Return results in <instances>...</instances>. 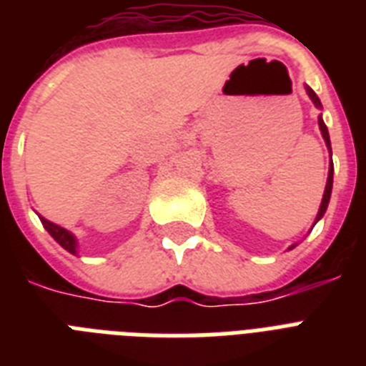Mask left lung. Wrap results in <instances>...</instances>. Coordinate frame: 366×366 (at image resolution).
I'll return each instance as SVG.
<instances>
[{
    "instance_id": "obj_1",
    "label": "left lung",
    "mask_w": 366,
    "mask_h": 366,
    "mask_svg": "<svg viewBox=\"0 0 366 366\" xmlns=\"http://www.w3.org/2000/svg\"><path fill=\"white\" fill-rule=\"evenodd\" d=\"M306 93L307 97L312 99V102L315 104V108H323L321 106V100H319V97L315 93H313V89L312 87H306ZM319 129H321V134H323V140L325 144H327V148H329V154H330V163H329V178H327V186H325V194H323V201H321V207H319V212H317V217H315V222H313V226L323 218L325 211H327V207H329V201H330V194H332V174H335V165H332V148H330V137H329V129H327V125H325L323 122V117L319 116ZM296 243L295 244H290L289 250L290 249H295Z\"/></svg>"
}]
</instances>
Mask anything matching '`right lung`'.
<instances>
[{
    "instance_id": "right-lung-1",
    "label": "right lung",
    "mask_w": 366,
    "mask_h": 366,
    "mask_svg": "<svg viewBox=\"0 0 366 366\" xmlns=\"http://www.w3.org/2000/svg\"><path fill=\"white\" fill-rule=\"evenodd\" d=\"M39 220H41L43 228L47 229L49 234H51V237H53V239L56 241L62 249H66L68 252H71V254H77L76 235L71 234V232H68L66 228H62V226H59V224L51 222V220H47V218L39 217Z\"/></svg>"
}]
</instances>
